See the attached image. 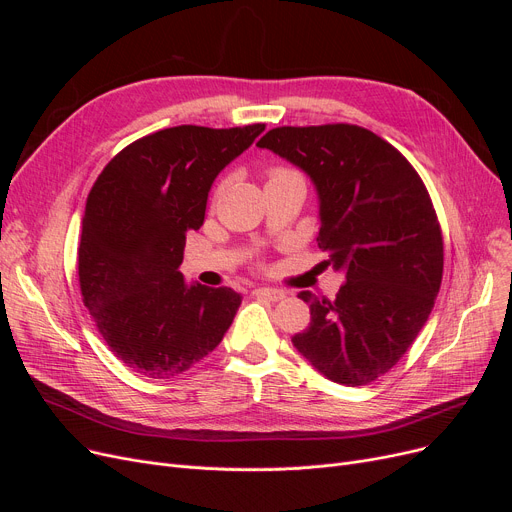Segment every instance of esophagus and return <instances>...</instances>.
Segmentation results:
<instances>
[{"mask_svg":"<svg viewBox=\"0 0 512 512\" xmlns=\"http://www.w3.org/2000/svg\"><path fill=\"white\" fill-rule=\"evenodd\" d=\"M251 294L257 299H265V301H272V303L282 301L286 297L284 290H276V288H253Z\"/></svg>","mask_w":512,"mask_h":512,"instance_id":"esophagus-1","label":"esophagus"}]
</instances>
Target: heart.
Segmentation results:
<instances>
[{
	"label": "heart",
	"instance_id": "1",
	"mask_svg": "<svg viewBox=\"0 0 512 512\" xmlns=\"http://www.w3.org/2000/svg\"><path fill=\"white\" fill-rule=\"evenodd\" d=\"M267 176H270V182H274V180H284V178H297L301 174L297 170L286 168V166H276V168L267 172Z\"/></svg>",
	"mask_w": 512,
	"mask_h": 512
}]
</instances>
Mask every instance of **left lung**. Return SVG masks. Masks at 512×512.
I'll return each mask as SVG.
<instances>
[{"label":"left lung","instance_id":"left-lung-1","mask_svg":"<svg viewBox=\"0 0 512 512\" xmlns=\"http://www.w3.org/2000/svg\"><path fill=\"white\" fill-rule=\"evenodd\" d=\"M257 147L307 172L319 195L317 245L344 272L336 299H301L311 324L297 351L328 380L365 386L409 351L442 284L444 240L409 159L355 124L280 126Z\"/></svg>","mask_w":512,"mask_h":512}]
</instances>
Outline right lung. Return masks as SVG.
I'll return each instance as SVG.
<instances>
[{"instance_id": "obj_1", "label": "right lung", "mask_w": 512, "mask_h": 512, "mask_svg": "<svg viewBox=\"0 0 512 512\" xmlns=\"http://www.w3.org/2000/svg\"><path fill=\"white\" fill-rule=\"evenodd\" d=\"M265 124H182L124 147L87 197L78 245L83 303L110 351L143 378L168 380L218 346L240 307L232 288L186 286V232L209 188Z\"/></svg>"}]
</instances>
